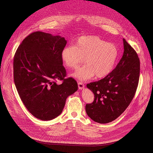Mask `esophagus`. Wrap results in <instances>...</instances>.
Segmentation results:
<instances>
[{
	"label": "esophagus",
	"instance_id": "esophagus-1",
	"mask_svg": "<svg viewBox=\"0 0 153 153\" xmlns=\"http://www.w3.org/2000/svg\"><path fill=\"white\" fill-rule=\"evenodd\" d=\"M78 87H79V89L82 90V89H83V88L84 87V84L82 82H78Z\"/></svg>",
	"mask_w": 153,
	"mask_h": 153
}]
</instances>
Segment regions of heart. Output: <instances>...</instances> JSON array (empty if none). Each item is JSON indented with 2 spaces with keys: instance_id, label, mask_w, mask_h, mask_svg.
<instances>
[{
  "instance_id": "obj_1",
  "label": "heart",
  "mask_w": 153,
  "mask_h": 153,
  "mask_svg": "<svg viewBox=\"0 0 153 153\" xmlns=\"http://www.w3.org/2000/svg\"><path fill=\"white\" fill-rule=\"evenodd\" d=\"M118 56V50L115 44L91 35L79 37L74 46H65L61 53L62 61L70 69H76L84 59L85 65L72 74L81 81L94 76L106 77L114 69Z\"/></svg>"
}]
</instances>
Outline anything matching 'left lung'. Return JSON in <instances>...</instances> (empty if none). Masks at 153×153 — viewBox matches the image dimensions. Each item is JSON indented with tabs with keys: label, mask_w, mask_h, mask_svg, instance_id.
Instances as JSON below:
<instances>
[{
	"label": "left lung",
	"mask_w": 153,
	"mask_h": 153,
	"mask_svg": "<svg viewBox=\"0 0 153 153\" xmlns=\"http://www.w3.org/2000/svg\"><path fill=\"white\" fill-rule=\"evenodd\" d=\"M123 42V54L116 68L100 81L87 84L94 100L86 104L85 111L95 122L107 123L117 119L130 105L138 87L140 59L124 38Z\"/></svg>",
	"instance_id": "1"
}]
</instances>
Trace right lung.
I'll return each instance as SVG.
<instances>
[{
	"label": "right lung",
	"mask_w": 153,
	"mask_h": 153,
	"mask_svg": "<svg viewBox=\"0 0 153 153\" xmlns=\"http://www.w3.org/2000/svg\"><path fill=\"white\" fill-rule=\"evenodd\" d=\"M66 40L42 31L24 39L14 56V82L24 105L41 120L59 116L68 96L77 91L75 80L66 76L61 53ZM62 80L61 85L56 83Z\"/></svg>",
	"instance_id": "1"
}]
</instances>
